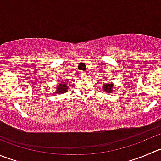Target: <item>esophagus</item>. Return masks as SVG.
Segmentation results:
<instances>
[{
  "mask_svg": "<svg viewBox=\"0 0 161 161\" xmlns=\"http://www.w3.org/2000/svg\"><path fill=\"white\" fill-rule=\"evenodd\" d=\"M86 72H84V71H80V75L82 76V77H84V76H86Z\"/></svg>",
  "mask_w": 161,
  "mask_h": 161,
  "instance_id": "1",
  "label": "esophagus"
}]
</instances>
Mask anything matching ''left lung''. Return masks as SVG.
<instances>
[{
    "label": "left lung",
    "instance_id": "1",
    "mask_svg": "<svg viewBox=\"0 0 161 161\" xmlns=\"http://www.w3.org/2000/svg\"><path fill=\"white\" fill-rule=\"evenodd\" d=\"M102 86H103V89H104V90H106V92H108V93H112V87H113V85H112V84L111 83L104 84Z\"/></svg>",
    "mask_w": 161,
    "mask_h": 161
}]
</instances>
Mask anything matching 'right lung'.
<instances>
[{"label": "right lung", "mask_w": 161, "mask_h": 161, "mask_svg": "<svg viewBox=\"0 0 161 161\" xmlns=\"http://www.w3.org/2000/svg\"><path fill=\"white\" fill-rule=\"evenodd\" d=\"M67 91H68V86H67L66 82H64V83L60 84V85L57 86V91L56 92V93H64Z\"/></svg>", "instance_id": "1"}]
</instances>
